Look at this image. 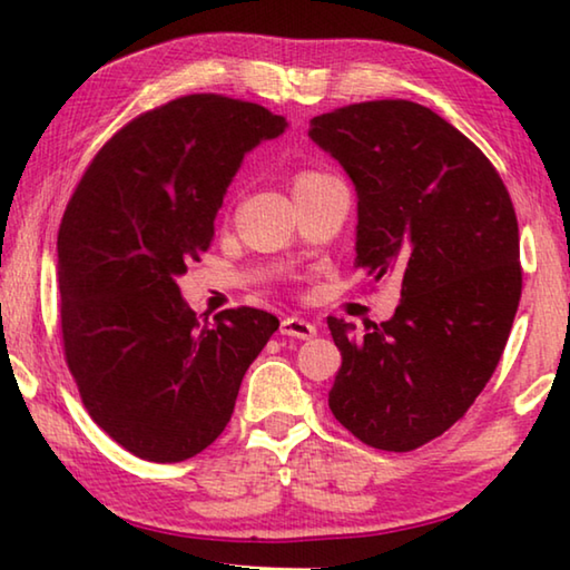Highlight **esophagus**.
<instances>
[{
	"instance_id": "esophagus-1",
	"label": "esophagus",
	"mask_w": 570,
	"mask_h": 570,
	"mask_svg": "<svg viewBox=\"0 0 570 570\" xmlns=\"http://www.w3.org/2000/svg\"><path fill=\"white\" fill-rule=\"evenodd\" d=\"M278 332L284 336H292V340H312V336H316V326L302 320V316H286V320H282V330Z\"/></svg>"
}]
</instances>
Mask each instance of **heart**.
<instances>
[{"mask_svg": "<svg viewBox=\"0 0 570 570\" xmlns=\"http://www.w3.org/2000/svg\"><path fill=\"white\" fill-rule=\"evenodd\" d=\"M324 173H316V170H302V173H296V178H294V186L296 183H306V180H316V178H322Z\"/></svg>", "mask_w": 570, "mask_h": 570, "instance_id": "obj_1", "label": "heart"}]
</instances>
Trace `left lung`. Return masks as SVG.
I'll return each instance as SVG.
<instances>
[{"label": "left lung", "instance_id": "1", "mask_svg": "<svg viewBox=\"0 0 570 570\" xmlns=\"http://www.w3.org/2000/svg\"><path fill=\"white\" fill-rule=\"evenodd\" d=\"M312 140L356 188L354 266L402 276L394 316H330L342 366L330 410L364 445L410 452L440 438L493 377L523 272L513 200L482 150L424 105L372 100L316 115Z\"/></svg>", "mask_w": 570, "mask_h": 570}]
</instances>
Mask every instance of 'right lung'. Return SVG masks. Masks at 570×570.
I'll use <instances>...</instances> for the list:
<instances>
[{
  "label": "right lung",
  "instance_id": "1",
  "mask_svg": "<svg viewBox=\"0 0 570 570\" xmlns=\"http://www.w3.org/2000/svg\"><path fill=\"white\" fill-rule=\"evenodd\" d=\"M284 128V115L256 102L186 95L122 125L67 204L57 234L65 362L90 417L142 460L206 450L278 330L250 306L200 322L176 278L208 250L246 153Z\"/></svg>",
  "mask_w": 570,
  "mask_h": 570
}]
</instances>
